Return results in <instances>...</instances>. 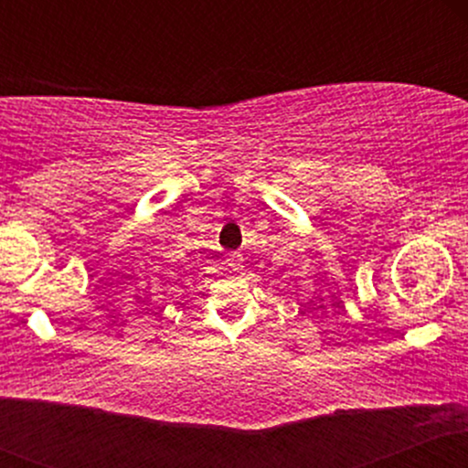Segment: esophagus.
<instances>
[{"label":"esophagus","instance_id":"obj_1","mask_svg":"<svg viewBox=\"0 0 468 468\" xmlns=\"http://www.w3.org/2000/svg\"><path fill=\"white\" fill-rule=\"evenodd\" d=\"M227 264L233 268V271H241V268H244V257H241L239 252H230V255H227Z\"/></svg>","mask_w":468,"mask_h":468}]
</instances>
